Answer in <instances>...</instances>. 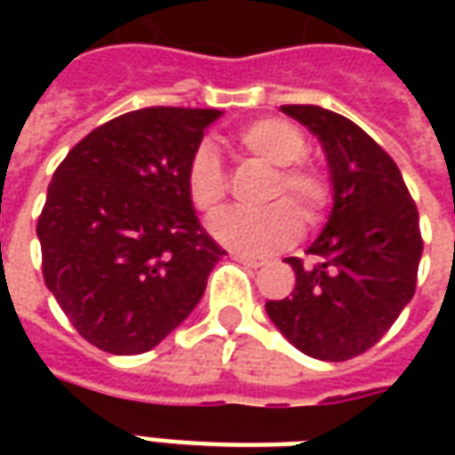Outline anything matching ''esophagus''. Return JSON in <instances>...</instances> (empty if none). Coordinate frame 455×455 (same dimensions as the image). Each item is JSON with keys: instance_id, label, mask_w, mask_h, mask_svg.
<instances>
[{"instance_id": "34e87169", "label": "esophagus", "mask_w": 455, "mask_h": 455, "mask_svg": "<svg viewBox=\"0 0 455 455\" xmlns=\"http://www.w3.org/2000/svg\"><path fill=\"white\" fill-rule=\"evenodd\" d=\"M231 258L238 260V263H243L248 267H263L266 266V260L263 258H256V256H248V253H241V251H231Z\"/></svg>"}]
</instances>
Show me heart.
<instances>
[{"label":"heart","mask_w":455,"mask_h":455,"mask_svg":"<svg viewBox=\"0 0 455 455\" xmlns=\"http://www.w3.org/2000/svg\"><path fill=\"white\" fill-rule=\"evenodd\" d=\"M238 150L258 165L275 168L266 192L263 212H227L212 221V234L221 243L251 253H267L290 246L307 224L324 217L331 202V182L322 170L302 160L307 139L292 121L263 116L234 133ZM185 192L192 207L214 217L228 197V178L221 160L209 146L192 150L185 165Z\"/></svg>","instance_id":"1"}]
</instances>
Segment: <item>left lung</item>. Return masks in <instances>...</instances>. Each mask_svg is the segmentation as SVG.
I'll return each instance as SVG.
<instances>
[{"label":"left lung","mask_w":455,"mask_h":455,"mask_svg":"<svg viewBox=\"0 0 455 455\" xmlns=\"http://www.w3.org/2000/svg\"><path fill=\"white\" fill-rule=\"evenodd\" d=\"M280 109L322 140L334 209L309 258H287L295 290L266 302L267 316L307 355L348 361L380 341L414 295L419 212L395 160L358 124L315 104Z\"/></svg>","instance_id":"obj_1"}]
</instances>
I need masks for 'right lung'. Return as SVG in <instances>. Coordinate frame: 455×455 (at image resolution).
<instances>
[{
    "mask_svg": "<svg viewBox=\"0 0 455 455\" xmlns=\"http://www.w3.org/2000/svg\"><path fill=\"white\" fill-rule=\"evenodd\" d=\"M219 114H121L75 143L53 172L36 224L44 280L97 348L136 355L158 346L197 307L227 256L185 192V165Z\"/></svg>",
    "mask_w": 455,
    "mask_h": 455,
    "instance_id": "1",
    "label": "right lung"
}]
</instances>
